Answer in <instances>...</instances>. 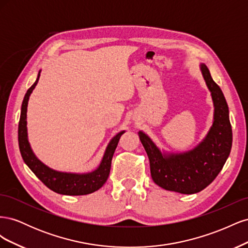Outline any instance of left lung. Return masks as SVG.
<instances>
[{
  "label": "left lung",
  "mask_w": 248,
  "mask_h": 248,
  "mask_svg": "<svg viewBox=\"0 0 248 248\" xmlns=\"http://www.w3.org/2000/svg\"><path fill=\"white\" fill-rule=\"evenodd\" d=\"M200 69L214 107L212 126L200 144L185 152H166L161 151L148 134L139 131L149 157L153 181L163 189L183 194L200 192L212 183L228 159L232 141L224 95L211 78L208 67L201 63Z\"/></svg>",
  "instance_id": "obj_1"
}]
</instances>
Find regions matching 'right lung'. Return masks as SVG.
<instances>
[{"label": "right lung", "mask_w": 248, "mask_h": 248, "mask_svg": "<svg viewBox=\"0 0 248 248\" xmlns=\"http://www.w3.org/2000/svg\"><path fill=\"white\" fill-rule=\"evenodd\" d=\"M40 72L36 78L33 86L30 88L26 95L24 101L21 104L20 119L18 124V145L19 151L22 159L30 168L40 181L46 185L49 189L60 194L65 196H84V194L92 193L103 186L107 182L110 171V164L115 150L118 146V142L125 130L120 131L112 138L104 151L102 159L98 168L89 172H66L52 170L41 160L37 158L34 154L31 145L28 139V128H27V110L28 102L33 90L35 89L37 82L40 78Z\"/></svg>", "instance_id": "1"}]
</instances>
